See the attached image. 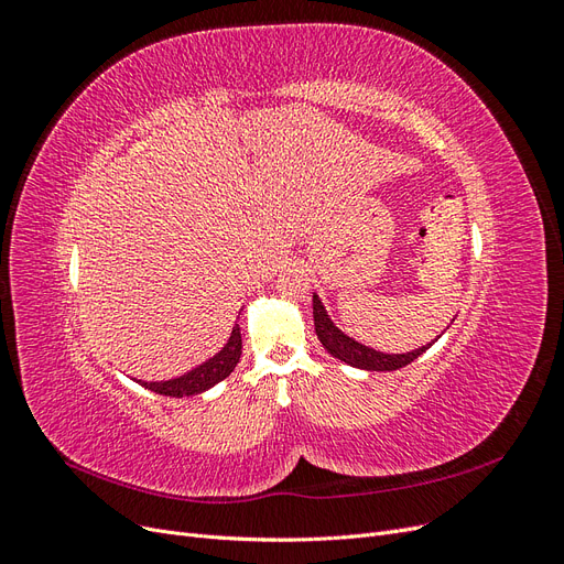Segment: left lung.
Segmentation results:
<instances>
[{
    "instance_id": "obj_1",
    "label": "left lung",
    "mask_w": 564,
    "mask_h": 564,
    "mask_svg": "<svg viewBox=\"0 0 564 564\" xmlns=\"http://www.w3.org/2000/svg\"><path fill=\"white\" fill-rule=\"evenodd\" d=\"M313 317H315V334L319 338V344L324 346V350H327L340 362H346L357 369H367V371H395L400 367H406L409 362H414L419 355L429 350L440 338L437 336L431 340V344L419 346L409 352H383V350H377L371 346H365V344H360V340L348 336L344 329L336 327V322L329 317L322 299L315 292H313Z\"/></svg>"
}]
</instances>
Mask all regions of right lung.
Returning <instances> with one entry per match:
<instances>
[{"label": "right lung", "instance_id": "1", "mask_svg": "<svg viewBox=\"0 0 564 564\" xmlns=\"http://www.w3.org/2000/svg\"><path fill=\"white\" fill-rule=\"evenodd\" d=\"M240 355H242V334H240V324L235 322V327L224 344V348H220L216 355H212L209 360H204L202 365L193 367L191 371H185V373H181V377H174V379H166V381L135 379V383L152 390V392H160V395L191 398V395H197V392L214 388L226 377H230L237 362H240Z\"/></svg>", "mask_w": 564, "mask_h": 564}]
</instances>
